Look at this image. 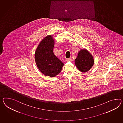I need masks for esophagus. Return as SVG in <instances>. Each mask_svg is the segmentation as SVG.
I'll list each match as a JSON object with an SVG mask.
<instances>
[{"label":"esophagus","mask_w":123,"mask_h":123,"mask_svg":"<svg viewBox=\"0 0 123 123\" xmlns=\"http://www.w3.org/2000/svg\"><path fill=\"white\" fill-rule=\"evenodd\" d=\"M71 60H72L71 58H67V59H66V61H67V62H69V61H71Z\"/></svg>","instance_id":"esophagus-1"}]
</instances>
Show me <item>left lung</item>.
Masks as SVG:
<instances>
[{
  "label": "left lung",
  "mask_w": 123,
  "mask_h": 123,
  "mask_svg": "<svg viewBox=\"0 0 123 123\" xmlns=\"http://www.w3.org/2000/svg\"><path fill=\"white\" fill-rule=\"evenodd\" d=\"M75 66L82 72H86L91 69L94 63V59L86 49H82L78 53L74 61Z\"/></svg>",
  "instance_id": "8db88e82"
}]
</instances>
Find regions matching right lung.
Wrapping results in <instances>:
<instances>
[{
  "mask_svg": "<svg viewBox=\"0 0 123 123\" xmlns=\"http://www.w3.org/2000/svg\"><path fill=\"white\" fill-rule=\"evenodd\" d=\"M54 41L52 36L44 37L35 51V59L39 69L44 75L54 77L61 71L63 62L54 54Z\"/></svg>",
  "mask_w": 123,
  "mask_h": 123,
  "instance_id": "add662e5",
  "label": "right lung"
}]
</instances>
